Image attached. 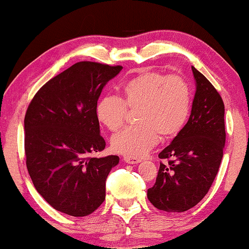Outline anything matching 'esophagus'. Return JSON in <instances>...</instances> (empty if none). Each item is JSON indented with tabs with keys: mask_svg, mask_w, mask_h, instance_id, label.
Masks as SVG:
<instances>
[{
	"mask_svg": "<svg viewBox=\"0 0 249 249\" xmlns=\"http://www.w3.org/2000/svg\"><path fill=\"white\" fill-rule=\"evenodd\" d=\"M123 161H125L126 163H130V165H135V163L141 162V159L136 158V157H129V156H126V157L123 158Z\"/></svg>",
	"mask_w": 249,
	"mask_h": 249,
	"instance_id": "esophagus-1",
	"label": "esophagus"
}]
</instances>
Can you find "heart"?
Returning a JSON list of instances; mask_svg holds the SVG:
<instances>
[{"label":"heart","mask_w":249,"mask_h":249,"mask_svg":"<svg viewBox=\"0 0 249 249\" xmlns=\"http://www.w3.org/2000/svg\"><path fill=\"white\" fill-rule=\"evenodd\" d=\"M122 99L105 95L96 104L101 124L116 132L127 116V107L137 109L140 124L114 135L111 141L116 153L140 157L148 153L163 138H172L183 129L191 111V91L180 75L144 71L126 81L121 88Z\"/></svg>","instance_id":"b5f03b06"}]
</instances>
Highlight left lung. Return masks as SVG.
Segmentation results:
<instances>
[{"mask_svg": "<svg viewBox=\"0 0 249 249\" xmlns=\"http://www.w3.org/2000/svg\"><path fill=\"white\" fill-rule=\"evenodd\" d=\"M196 94L191 114L183 129L158 155L160 163L147 197L165 212H184L209 192L217 175L225 145L224 103L200 71L192 67Z\"/></svg>", "mask_w": 249, "mask_h": 249, "instance_id": "left-lung-1", "label": "left lung"}]
</instances>
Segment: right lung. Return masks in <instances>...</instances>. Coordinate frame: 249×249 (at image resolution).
<instances>
[{
	"mask_svg": "<svg viewBox=\"0 0 249 249\" xmlns=\"http://www.w3.org/2000/svg\"><path fill=\"white\" fill-rule=\"evenodd\" d=\"M122 66L80 61L40 88L24 120L26 166L37 192L54 210L87 216L105 200V181L119 156L105 148L95 108Z\"/></svg>",
	"mask_w": 249,
	"mask_h": 249,
	"instance_id": "add662e5",
	"label": "right lung"
}]
</instances>
